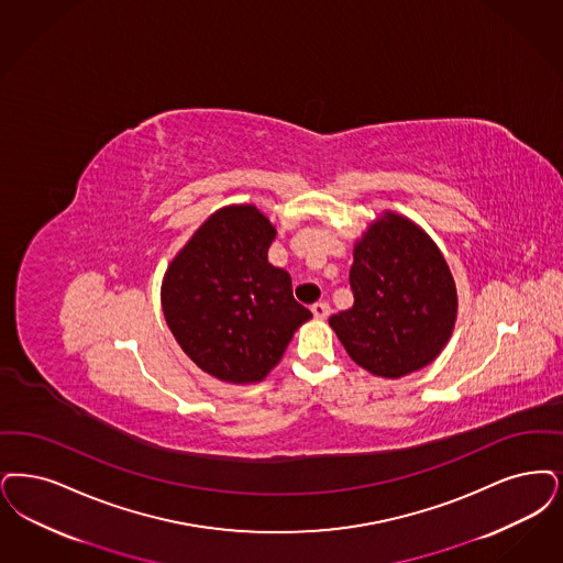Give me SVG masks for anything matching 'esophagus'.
<instances>
[{"label": "esophagus", "mask_w": 563, "mask_h": 563, "mask_svg": "<svg viewBox=\"0 0 563 563\" xmlns=\"http://www.w3.org/2000/svg\"><path fill=\"white\" fill-rule=\"evenodd\" d=\"M312 314H314L316 320H324V318H329V314H331V306L324 303V301L314 303L312 306Z\"/></svg>", "instance_id": "34e87169"}]
</instances>
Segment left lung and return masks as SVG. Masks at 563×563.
I'll return each mask as SVG.
<instances>
[{
	"label": "left lung",
	"mask_w": 563,
	"mask_h": 563,
	"mask_svg": "<svg viewBox=\"0 0 563 563\" xmlns=\"http://www.w3.org/2000/svg\"><path fill=\"white\" fill-rule=\"evenodd\" d=\"M354 306L329 318L350 358L398 379L423 368L446 345L456 289L440 249L410 220L385 213L354 249Z\"/></svg>",
	"instance_id": "left-lung-1"
}]
</instances>
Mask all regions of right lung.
<instances>
[{
  "instance_id": "obj_1",
  "label": "right lung",
  "mask_w": 563,
  "mask_h": 563,
  "mask_svg": "<svg viewBox=\"0 0 563 563\" xmlns=\"http://www.w3.org/2000/svg\"><path fill=\"white\" fill-rule=\"evenodd\" d=\"M274 225L253 205L216 211L165 272L163 314L186 356L228 383L262 382L312 318L268 262Z\"/></svg>"
}]
</instances>
